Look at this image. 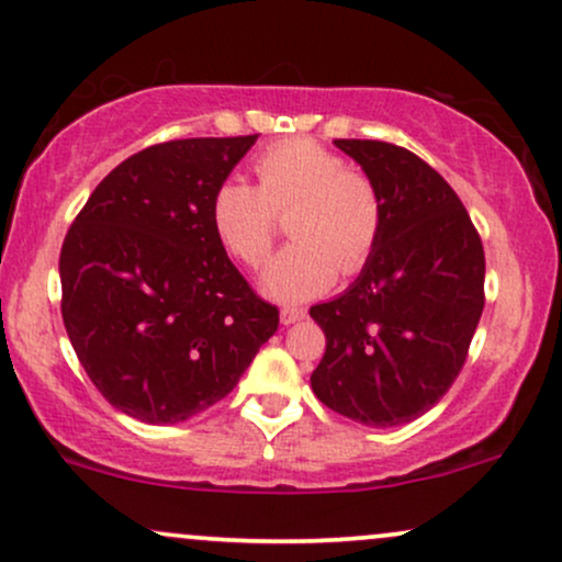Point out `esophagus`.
Wrapping results in <instances>:
<instances>
[{"mask_svg": "<svg viewBox=\"0 0 562 562\" xmlns=\"http://www.w3.org/2000/svg\"><path fill=\"white\" fill-rule=\"evenodd\" d=\"M303 317H306V308H299V306H282L280 312L282 325H295V322H301Z\"/></svg>", "mask_w": 562, "mask_h": 562, "instance_id": "34e87169", "label": "esophagus"}]
</instances>
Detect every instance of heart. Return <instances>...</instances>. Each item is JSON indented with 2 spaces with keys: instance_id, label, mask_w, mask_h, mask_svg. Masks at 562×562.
I'll return each instance as SVG.
<instances>
[{
  "instance_id": "b5f03b06",
  "label": "heart",
  "mask_w": 562,
  "mask_h": 562,
  "mask_svg": "<svg viewBox=\"0 0 562 562\" xmlns=\"http://www.w3.org/2000/svg\"><path fill=\"white\" fill-rule=\"evenodd\" d=\"M256 187L224 179L209 200V222L232 259L259 267L288 214L295 237L263 269L261 288L280 301H303L335 282L338 269L357 274L383 232V198L362 169L346 166L319 142L295 137L254 158Z\"/></svg>"
}]
</instances>
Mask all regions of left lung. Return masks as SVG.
Wrapping results in <instances>:
<instances>
[{
    "label": "left lung",
    "mask_w": 562,
    "mask_h": 562,
    "mask_svg": "<svg viewBox=\"0 0 562 562\" xmlns=\"http://www.w3.org/2000/svg\"><path fill=\"white\" fill-rule=\"evenodd\" d=\"M383 198V232L362 274L308 308L325 333L312 389L333 412L372 428L417 420L468 359L483 312V245L465 205L406 147L335 139Z\"/></svg>",
    "instance_id": "1"
}]
</instances>
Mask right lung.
<instances>
[{"label":"right lung","mask_w":562,"mask_h":562,"mask_svg":"<svg viewBox=\"0 0 562 562\" xmlns=\"http://www.w3.org/2000/svg\"><path fill=\"white\" fill-rule=\"evenodd\" d=\"M256 139L145 147L70 224L63 322L94 389L134 420L173 425L222 402L280 325L209 222L211 192Z\"/></svg>","instance_id":"right-lung-1"}]
</instances>
